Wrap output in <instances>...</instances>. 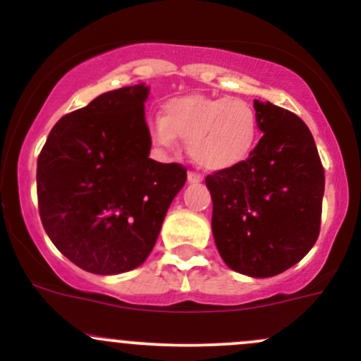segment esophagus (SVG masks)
Segmentation results:
<instances>
[{
  "label": "esophagus",
  "mask_w": 361,
  "mask_h": 361,
  "mask_svg": "<svg viewBox=\"0 0 361 361\" xmlns=\"http://www.w3.org/2000/svg\"><path fill=\"white\" fill-rule=\"evenodd\" d=\"M187 178H188L190 183H200V181H202V176H200L199 173H195V171H188Z\"/></svg>",
  "instance_id": "1"
}]
</instances>
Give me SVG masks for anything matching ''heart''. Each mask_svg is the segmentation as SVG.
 <instances>
[{
    "label": "heart",
    "instance_id": "heart-1",
    "mask_svg": "<svg viewBox=\"0 0 361 361\" xmlns=\"http://www.w3.org/2000/svg\"><path fill=\"white\" fill-rule=\"evenodd\" d=\"M149 135L164 150L176 149L180 136L188 140V154L197 164L224 171L250 156L259 137V118L243 99L190 94L166 102L164 114L149 121Z\"/></svg>",
    "mask_w": 361,
    "mask_h": 361
}]
</instances>
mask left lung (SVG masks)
<instances>
[{"label":"left lung","mask_w":361,"mask_h":361,"mask_svg":"<svg viewBox=\"0 0 361 361\" xmlns=\"http://www.w3.org/2000/svg\"><path fill=\"white\" fill-rule=\"evenodd\" d=\"M253 108L262 138L241 164L209 174L205 185L226 265L271 277L300 262L319 238L326 178L303 120L272 102Z\"/></svg>","instance_id":"8db88e82"}]
</instances>
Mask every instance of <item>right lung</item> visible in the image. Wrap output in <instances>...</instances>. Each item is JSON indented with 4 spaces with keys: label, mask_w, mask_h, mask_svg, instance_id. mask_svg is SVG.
Returning a JSON list of instances; mask_svg holds the SVG:
<instances>
[{
    "label": "right lung",
    "mask_w": 361,
    "mask_h": 361,
    "mask_svg": "<svg viewBox=\"0 0 361 361\" xmlns=\"http://www.w3.org/2000/svg\"><path fill=\"white\" fill-rule=\"evenodd\" d=\"M147 96L144 84L101 94L65 114L39 154L42 226L66 259L92 274L144 262L187 181V168L149 157Z\"/></svg>",
    "instance_id": "1"
}]
</instances>
